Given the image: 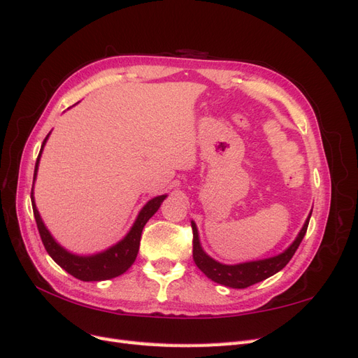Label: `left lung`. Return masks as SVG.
<instances>
[{"label": "left lung", "instance_id": "8db88e82", "mask_svg": "<svg viewBox=\"0 0 358 358\" xmlns=\"http://www.w3.org/2000/svg\"><path fill=\"white\" fill-rule=\"evenodd\" d=\"M310 215H312V210L309 212L308 218H306L305 224H303L297 237L292 241V243L285 249L284 252H280L275 257L255 259V262H245V263H239V264H224V263L216 262V259H213L210 255L206 254L204 249L201 248V243H200L197 225H196V222L191 221L192 234H194V239H192L194 263H196L201 272L209 279H212L213 282L225 285V287L246 288V287H251L257 282H262V280L273 276L275 273L279 272V270H282L288 264L292 255H294V252L297 251V248H299L300 242L303 241V237H305V234H306Z\"/></svg>", "mask_w": 358, "mask_h": 358}]
</instances>
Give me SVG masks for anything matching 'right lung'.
<instances>
[{
	"instance_id": "add662e5",
	"label": "right lung",
	"mask_w": 358,
	"mask_h": 358,
	"mask_svg": "<svg viewBox=\"0 0 358 358\" xmlns=\"http://www.w3.org/2000/svg\"><path fill=\"white\" fill-rule=\"evenodd\" d=\"M49 136H50V133L46 136L45 140H43V145H41L40 154H38V158L36 162V169H34V182L37 178L43 149H45V145L48 142ZM34 182H32V189H31V203H32V210H34V218L37 222V229H38V233L41 237V242H43V245H45L46 251L52 257L53 262H55L58 266H61L71 276L78 278L80 280H85V282H91V280L112 279V278H116L119 275L125 273L127 270L131 267V264L136 262V257L138 254V245H140V237H142L143 227L146 225V222L150 218H152L155 212L159 209L161 203L164 201L167 197V194H162V196H158V197H154L152 200H149L143 206L142 210L138 212L133 227L125 234L124 239H121L113 246L107 248V249H104V251L96 252V254L79 255V254H73V252L67 251L64 246H61L55 241V237L50 234L45 222H43L37 206H36V200H34Z\"/></svg>"
}]
</instances>
